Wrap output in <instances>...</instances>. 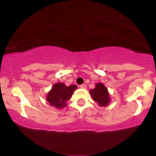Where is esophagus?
<instances>
[{"label":"esophagus","mask_w":156,"mask_h":156,"mask_svg":"<svg viewBox=\"0 0 156 156\" xmlns=\"http://www.w3.org/2000/svg\"><path fill=\"white\" fill-rule=\"evenodd\" d=\"M80 87L82 89H86L87 86H86L85 83H83V84H81V85H80Z\"/></svg>","instance_id":"esophagus-1"}]
</instances>
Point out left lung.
Instances as JSON below:
<instances>
[{
  "mask_svg": "<svg viewBox=\"0 0 156 156\" xmlns=\"http://www.w3.org/2000/svg\"><path fill=\"white\" fill-rule=\"evenodd\" d=\"M89 93L92 95L93 100L101 106L107 105L110 102L108 90L101 83H97L95 88L91 89Z\"/></svg>",
  "mask_w": 156,
  "mask_h": 156,
  "instance_id": "obj_1",
  "label": "left lung"
}]
</instances>
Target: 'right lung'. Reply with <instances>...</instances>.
Here are the masks:
<instances>
[{
  "label": "right lung",
  "instance_id": "obj_1",
  "mask_svg": "<svg viewBox=\"0 0 156 156\" xmlns=\"http://www.w3.org/2000/svg\"><path fill=\"white\" fill-rule=\"evenodd\" d=\"M76 89L77 86L76 85L67 87L63 83H55L48 94L47 101L51 105L58 108H63L66 105V102L71 98L73 92Z\"/></svg>",
  "mask_w": 156,
  "mask_h": 156
}]
</instances>
